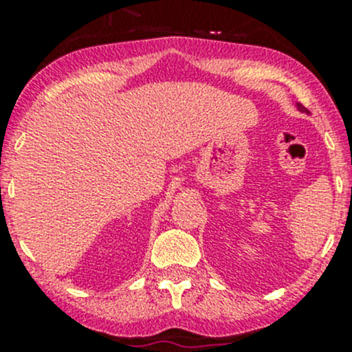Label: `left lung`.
Returning <instances> with one entry per match:
<instances>
[{
    "label": "left lung",
    "instance_id": "left-lung-1",
    "mask_svg": "<svg viewBox=\"0 0 352 352\" xmlns=\"http://www.w3.org/2000/svg\"><path fill=\"white\" fill-rule=\"evenodd\" d=\"M298 109H300V110H305L303 107H301V105H300V104H298Z\"/></svg>",
    "mask_w": 352,
    "mask_h": 352
}]
</instances>
